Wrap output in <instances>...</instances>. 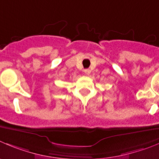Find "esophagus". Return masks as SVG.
<instances>
[{
	"label": "esophagus",
	"mask_w": 159,
	"mask_h": 159,
	"mask_svg": "<svg viewBox=\"0 0 159 159\" xmlns=\"http://www.w3.org/2000/svg\"><path fill=\"white\" fill-rule=\"evenodd\" d=\"M84 72L85 73V74H86L87 75H89V74H90V73H91V70H90L89 69H85V70H84Z\"/></svg>",
	"instance_id": "obj_1"
}]
</instances>
